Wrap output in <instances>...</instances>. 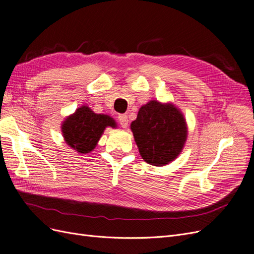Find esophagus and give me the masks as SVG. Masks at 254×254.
I'll use <instances>...</instances> for the list:
<instances>
[{"mask_svg":"<svg viewBox=\"0 0 254 254\" xmlns=\"http://www.w3.org/2000/svg\"><path fill=\"white\" fill-rule=\"evenodd\" d=\"M118 122H119V125H120L121 127H124V128L127 127V122H128L127 116L125 115V114H121V115L118 116Z\"/></svg>","mask_w":254,"mask_h":254,"instance_id":"obj_1","label":"esophagus"}]
</instances>
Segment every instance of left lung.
<instances>
[{"instance_id": "left-lung-1", "label": "left lung", "mask_w": 254, "mask_h": 254, "mask_svg": "<svg viewBox=\"0 0 254 254\" xmlns=\"http://www.w3.org/2000/svg\"><path fill=\"white\" fill-rule=\"evenodd\" d=\"M130 129L143 160L156 167L178 156L188 134L183 114L173 104L155 100L141 106Z\"/></svg>"}]
</instances>
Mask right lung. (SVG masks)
I'll list each match as a JSON object with an SVG mask.
<instances>
[{
  "label": "right lung",
  "instance_id": "add662e5",
  "mask_svg": "<svg viewBox=\"0 0 254 254\" xmlns=\"http://www.w3.org/2000/svg\"><path fill=\"white\" fill-rule=\"evenodd\" d=\"M106 127H116L108 115L95 114L87 106H81L75 114L65 119L62 125L63 137L70 148L86 154L93 151Z\"/></svg>",
  "mask_w": 254,
  "mask_h": 254
}]
</instances>
